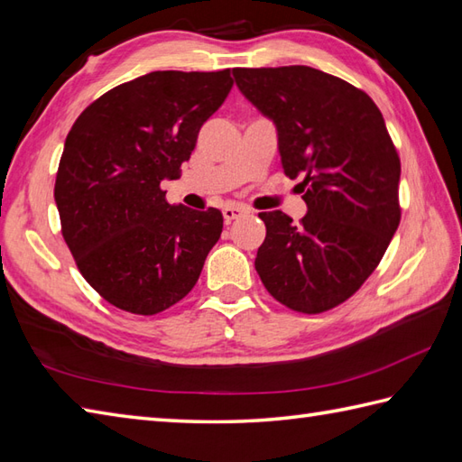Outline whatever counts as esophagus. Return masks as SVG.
<instances>
[{
    "label": "esophagus",
    "instance_id": "esophagus-1",
    "mask_svg": "<svg viewBox=\"0 0 462 462\" xmlns=\"http://www.w3.org/2000/svg\"><path fill=\"white\" fill-rule=\"evenodd\" d=\"M242 214H245V208H242V207H224V210H222V217H224V222L226 224H230L232 220H236V218H240Z\"/></svg>",
    "mask_w": 462,
    "mask_h": 462
}]
</instances>
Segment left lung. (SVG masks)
Wrapping results in <instances>:
<instances>
[{
    "instance_id": "1",
    "label": "left lung",
    "mask_w": 462,
    "mask_h": 462,
    "mask_svg": "<svg viewBox=\"0 0 462 462\" xmlns=\"http://www.w3.org/2000/svg\"><path fill=\"white\" fill-rule=\"evenodd\" d=\"M232 74L275 124L285 175H305L301 222L260 212L255 272L285 307L323 313L358 291L400 226L398 152L378 106L346 80L301 64Z\"/></svg>"
}]
</instances>
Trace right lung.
Listing matches in <instances>:
<instances>
[{"mask_svg":"<svg viewBox=\"0 0 462 462\" xmlns=\"http://www.w3.org/2000/svg\"><path fill=\"white\" fill-rule=\"evenodd\" d=\"M230 70H155L108 90L64 142L55 182L62 238L114 307L157 315L195 283L222 234L218 208L169 205L202 124L232 90Z\"/></svg>","mask_w":462,"mask_h":462,"instance_id":"right-lung-1","label":"right lung"}]
</instances>
